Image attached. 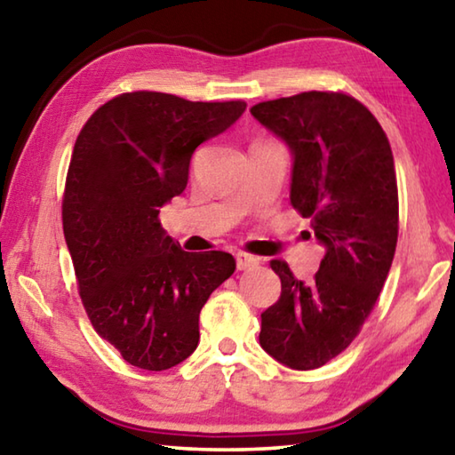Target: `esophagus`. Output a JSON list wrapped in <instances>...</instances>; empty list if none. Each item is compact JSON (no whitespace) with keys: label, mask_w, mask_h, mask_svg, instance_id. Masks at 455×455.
Returning <instances> with one entry per match:
<instances>
[{"label":"esophagus","mask_w":455,"mask_h":455,"mask_svg":"<svg viewBox=\"0 0 455 455\" xmlns=\"http://www.w3.org/2000/svg\"><path fill=\"white\" fill-rule=\"evenodd\" d=\"M235 259H236V268H238V271H246V268H252V267H257L260 263L257 257L246 255V252H236Z\"/></svg>","instance_id":"esophagus-1"}]
</instances>
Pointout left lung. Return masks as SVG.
Returning a JSON list of instances; mask_svg holds the SVG:
<instances>
[{
  "label": "left lung",
  "mask_w": 455,
  "mask_h": 455,
  "mask_svg": "<svg viewBox=\"0 0 455 455\" xmlns=\"http://www.w3.org/2000/svg\"><path fill=\"white\" fill-rule=\"evenodd\" d=\"M251 114L289 146L291 204L325 246L311 284L271 260L281 297L260 315V347L307 371L349 347L387 279L399 220L394 154L379 122L347 94L303 92Z\"/></svg>",
  "instance_id": "1"
}]
</instances>
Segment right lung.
<instances>
[{"label": "right lung", "mask_w": 455, "mask_h": 455, "mask_svg": "<svg viewBox=\"0 0 455 455\" xmlns=\"http://www.w3.org/2000/svg\"><path fill=\"white\" fill-rule=\"evenodd\" d=\"M244 108L132 92L100 106L76 140L61 204L66 244L92 325L130 365L164 371L190 357L200 309L235 273L228 252L182 251L158 214L187 188L198 146Z\"/></svg>", "instance_id": "right-lung-1"}]
</instances>
